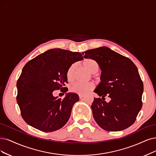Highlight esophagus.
<instances>
[{
  "instance_id": "obj_1",
  "label": "esophagus",
  "mask_w": 156,
  "mask_h": 156,
  "mask_svg": "<svg viewBox=\"0 0 156 156\" xmlns=\"http://www.w3.org/2000/svg\"><path fill=\"white\" fill-rule=\"evenodd\" d=\"M79 98H80V99L81 100V99H82L83 98V95H82V94H80L79 95Z\"/></svg>"
}]
</instances>
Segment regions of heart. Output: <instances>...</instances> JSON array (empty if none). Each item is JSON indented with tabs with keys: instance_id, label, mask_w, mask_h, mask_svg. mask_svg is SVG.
Segmentation results:
<instances>
[{
	"instance_id": "heart-1",
	"label": "heart",
	"mask_w": 156,
	"mask_h": 156,
	"mask_svg": "<svg viewBox=\"0 0 156 156\" xmlns=\"http://www.w3.org/2000/svg\"><path fill=\"white\" fill-rule=\"evenodd\" d=\"M82 65L89 73L93 74V76L94 74L98 71L100 69V66L98 62L90 58L85 59L82 62ZM75 70H76V64H75V63H73V64H72L68 68L66 73V77L69 82H71L74 80ZM93 88L94 84L92 82H88L85 83L76 82L71 85L69 89H70L71 92H72V93H74L79 94H85L88 93L89 91L93 90Z\"/></svg>"
}]
</instances>
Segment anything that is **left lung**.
Here are the masks:
<instances>
[{
  "mask_svg": "<svg viewBox=\"0 0 156 156\" xmlns=\"http://www.w3.org/2000/svg\"><path fill=\"white\" fill-rule=\"evenodd\" d=\"M85 58L94 60L101 71V82L94 92L101 99L94 98L91 108L101 129L116 132L133 124L142 107L143 83L134 63L107 47L87 50ZM111 100L107 103L105 97Z\"/></svg>",
  "mask_w": 156,
  "mask_h": 156,
  "instance_id": "8db88e82",
  "label": "left lung"
}]
</instances>
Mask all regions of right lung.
I'll return each mask as SVG.
<instances>
[{
    "mask_svg": "<svg viewBox=\"0 0 156 156\" xmlns=\"http://www.w3.org/2000/svg\"><path fill=\"white\" fill-rule=\"evenodd\" d=\"M83 59L82 55L78 52L52 49L24 66L16 83V101L22 117L28 125L42 132H50L66 124L79 96L69 93L62 99L55 97L53 93L59 89L66 93L67 69L74 62Z\"/></svg>",
    "mask_w": 156,
    "mask_h": 156,
    "instance_id": "add662e5",
    "label": "right lung"
}]
</instances>
